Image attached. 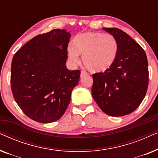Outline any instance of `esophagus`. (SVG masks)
Listing matches in <instances>:
<instances>
[{
    "instance_id": "34e87169",
    "label": "esophagus",
    "mask_w": 158,
    "mask_h": 158,
    "mask_svg": "<svg viewBox=\"0 0 158 158\" xmlns=\"http://www.w3.org/2000/svg\"><path fill=\"white\" fill-rule=\"evenodd\" d=\"M88 75L87 73L85 72V71H83V70L81 71V77H83V76H84V75Z\"/></svg>"
}]
</instances>
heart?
Listing matches in <instances>:
<instances>
[{
	"label": "heart",
	"instance_id": "b5f03b06",
	"mask_svg": "<svg viewBox=\"0 0 158 158\" xmlns=\"http://www.w3.org/2000/svg\"><path fill=\"white\" fill-rule=\"evenodd\" d=\"M67 52L73 63H78L79 55H83V63L88 70L103 73L115 63L118 55V43L111 34L85 32L75 36L73 45H69Z\"/></svg>",
	"mask_w": 158,
	"mask_h": 158
}]
</instances>
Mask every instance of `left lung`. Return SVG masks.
Wrapping results in <instances>:
<instances>
[{
	"mask_svg": "<svg viewBox=\"0 0 158 158\" xmlns=\"http://www.w3.org/2000/svg\"><path fill=\"white\" fill-rule=\"evenodd\" d=\"M116 38L115 63L104 73L93 75L91 94L100 109L111 116H122L137 109L148 87V62L145 52L128 34L117 28H103Z\"/></svg>",
	"mask_w": 158,
	"mask_h": 158,
	"instance_id": "8db88e82",
	"label": "left lung"
}]
</instances>
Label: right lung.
I'll return each instance as SVG.
<instances>
[{"mask_svg": "<svg viewBox=\"0 0 158 158\" xmlns=\"http://www.w3.org/2000/svg\"><path fill=\"white\" fill-rule=\"evenodd\" d=\"M70 34L56 29L39 34L15 53L10 87L17 104L28 117L40 123L60 119L78 84L81 71L69 70Z\"/></svg>", "mask_w": 158, "mask_h": 158, "instance_id": "right-lung-1", "label": "right lung"}]
</instances>
